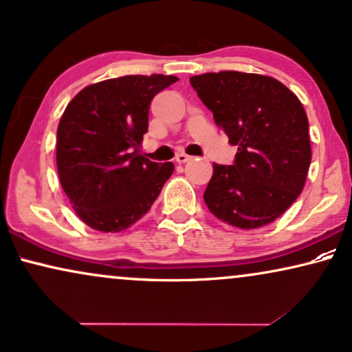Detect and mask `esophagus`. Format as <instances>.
Wrapping results in <instances>:
<instances>
[{
    "label": "esophagus",
    "instance_id": "obj_1",
    "mask_svg": "<svg viewBox=\"0 0 352 352\" xmlns=\"http://www.w3.org/2000/svg\"><path fill=\"white\" fill-rule=\"evenodd\" d=\"M175 161L179 162V164H185V162H188V161H191V155H188V154H185V153H179L175 155Z\"/></svg>",
    "mask_w": 352,
    "mask_h": 352
}]
</instances>
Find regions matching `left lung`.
Returning <instances> with one entry per match:
<instances>
[{
	"mask_svg": "<svg viewBox=\"0 0 352 352\" xmlns=\"http://www.w3.org/2000/svg\"><path fill=\"white\" fill-rule=\"evenodd\" d=\"M217 126L237 146L232 166L214 164L204 203L217 219L256 229L296 201L312 161L309 120L278 79L221 71L190 78Z\"/></svg>",
	"mask_w": 352,
	"mask_h": 352,
	"instance_id": "left-lung-1",
	"label": "left lung"
}]
</instances>
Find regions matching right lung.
I'll return each instance as SVG.
<instances>
[{
  "mask_svg": "<svg viewBox=\"0 0 352 352\" xmlns=\"http://www.w3.org/2000/svg\"><path fill=\"white\" fill-rule=\"evenodd\" d=\"M175 76H122L84 87L66 107L56 131L61 186L82 222L120 232L149 211L173 164L140 154L149 105Z\"/></svg>",
  "mask_w": 352,
  "mask_h": 352,
  "instance_id": "1",
  "label": "right lung"
}]
</instances>
